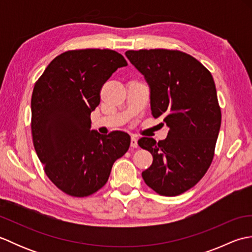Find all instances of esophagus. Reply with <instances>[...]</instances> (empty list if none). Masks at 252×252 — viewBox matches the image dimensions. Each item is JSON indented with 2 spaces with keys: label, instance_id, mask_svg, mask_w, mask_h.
Returning a JSON list of instances; mask_svg holds the SVG:
<instances>
[{
  "label": "esophagus",
  "instance_id": "34e87169",
  "mask_svg": "<svg viewBox=\"0 0 252 252\" xmlns=\"http://www.w3.org/2000/svg\"><path fill=\"white\" fill-rule=\"evenodd\" d=\"M131 147L132 148H137L138 144H137V140L135 137H131Z\"/></svg>",
  "mask_w": 252,
  "mask_h": 252
}]
</instances>
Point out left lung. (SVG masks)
<instances>
[{"instance_id":"obj_1","label":"left lung","mask_w":252,"mask_h":252,"mask_svg":"<svg viewBox=\"0 0 252 252\" xmlns=\"http://www.w3.org/2000/svg\"><path fill=\"white\" fill-rule=\"evenodd\" d=\"M126 56L151 87L155 118L169 127L165 140H138L153 155L142 176L159 195L178 196L206 174L215 157L221 108L210 71L196 58L178 50L127 51Z\"/></svg>"}]
</instances>
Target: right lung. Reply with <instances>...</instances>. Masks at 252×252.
<instances>
[{
  "label": "right lung",
  "instance_id": "1",
  "mask_svg": "<svg viewBox=\"0 0 252 252\" xmlns=\"http://www.w3.org/2000/svg\"><path fill=\"white\" fill-rule=\"evenodd\" d=\"M127 65L112 50H71L58 55L34 84L32 141L52 183L72 197L94 194L108 181L112 164L130 147L125 132L91 131V112L104 83Z\"/></svg>",
  "mask_w": 252,
  "mask_h": 252
}]
</instances>
